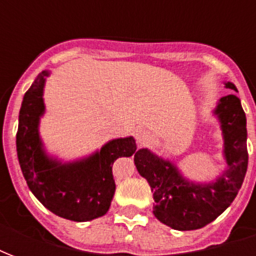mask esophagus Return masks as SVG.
I'll return each mask as SVG.
<instances>
[{
	"label": "esophagus",
	"instance_id": "esophagus-1",
	"mask_svg": "<svg viewBox=\"0 0 256 256\" xmlns=\"http://www.w3.org/2000/svg\"><path fill=\"white\" fill-rule=\"evenodd\" d=\"M134 136H136V140H137V142L141 145L144 144H148L150 141V133L146 130V128H138L137 130H136V133H134Z\"/></svg>",
	"mask_w": 256,
	"mask_h": 256
}]
</instances>
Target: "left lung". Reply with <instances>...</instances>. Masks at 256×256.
I'll return each mask as SVG.
<instances>
[{
    "label": "left lung",
    "mask_w": 256,
    "mask_h": 256,
    "mask_svg": "<svg viewBox=\"0 0 256 256\" xmlns=\"http://www.w3.org/2000/svg\"><path fill=\"white\" fill-rule=\"evenodd\" d=\"M228 89L236 90L232 82ZM224 136L226 170L214 182L189 181L170 160L142 148L136 152L134 164L154 192V214L176 230H194L220 216L240 190L247 172V119L238 97H222L215 108Z\"/></svg>",
    "instance_id": "obj_1"
}]
</instances>
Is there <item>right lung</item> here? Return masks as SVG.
<instances>
[{"label":"right lung","instance_id":"1","mask_svg":"<svg viewBox=\"0 0 256 256\" xmlns=\"http://www.w3.org/2000/svg\"><path fill=\"white\" fill-rule=\"evenodd\" d=\"M46 76L49 71H42L23 97L16 134L20 168L31 192L53 214L75 222L96 220L106 214L115 193L112 164L133 155L136 140H112L93 155L68 163L48 156L38 130Z\"/></svg>","mask_w":256,"mask_h":256}]
</instances>
